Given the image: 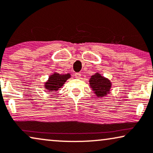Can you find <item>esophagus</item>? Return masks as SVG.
I'll return each instance as SVG.
<instances>
[{"label": "esophagus", "mask_w": 153, "mask_h": 153, "mask_svg": "<svg viewBox=\"0 0 153 153\" xmlns=\"http://www.w3.org/2000/svg\"><path fill=\"white\" fill-rule=\"evenodd\" d=\"M75 77L76 78H81V74L80 73H75Z\"/></svg>", "instance_id": "esophagus-1"}]
</instances>
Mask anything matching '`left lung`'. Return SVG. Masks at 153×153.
Returning <instances> with one entry per match:
<instances>
[{
	"instance_id": "left-lung-1",
	"label": "left lung",
	"mask_w": 153,
	"mask_h": 153,
	"mask_svg": "<svg viewBox=\"0 0 153 153\" xmlns=\"http://www.w3.org/2000/svg\"><path fill=\"white\" fill-rule=\"evenodd\" d=\"M90 86L98 97H103L110 93L111 82L109 79L102 76L99 73L92 75L89 80Z\"/></svg>"
}]
</instances>
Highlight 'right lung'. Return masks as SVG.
Here are the masks:
<instances>
[{
  "label": "right lung",
  "mask_w": 153,
  "mask_h": 153,
  "mask_svg": "<svg viewBox=\"0 0 153 153\" xmlns=\"http://www.w3.org/2000/svg\"><path fill=\"white\" fill-rule=\"evenodd\" d=\"M71 78L70 73L67 74H59L58 73H54L50 75L49 79L44 83V87L46 90L49 92H56L59 88H62L63 84L66 82L68 79Z\"/></svg>",
  "instance_id": "add662e5"
}]
</instances>
